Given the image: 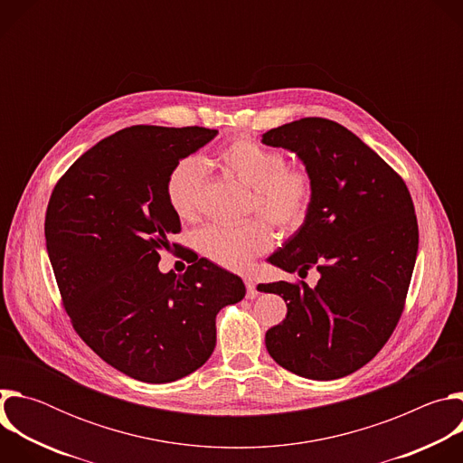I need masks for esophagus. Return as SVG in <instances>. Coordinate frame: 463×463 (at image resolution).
Segmentation results:
<instances>
[{
  "label": "esophagus",
  "instance_id": "1",
  "mask_svg": "<svg viewBox=\"0 0 463 463\" xmlns=\"http://www.w3.org/2000/svg\"><path fill=\"white\" fill-rule=\"evenodd\" d=\"M245 288H247V297H249V298H254V297L258 295L256 284H254V279H252V277H245Z\"/></svg>",
  "mask_w": 463,
  "mask_h": 463
}]
</instances>
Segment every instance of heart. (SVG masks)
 <instances>
[{"label":"heart","mask_w":463,"mask_h":463,"mask_svg":"<svg viewBox=\"0 0 463 463\" xmlns=\"http://www.w3.org/2000/svg\"><path fill=\"white\" fill-rule=\"evenodd\" d=\"M218 166L249 188L247 207L284 234L298 231L313 205L315 183L304 165H286L282 152L249 137H238L216 154ZM203 166L195 157L177 161L165 181L166 202L181 220L195 216ZM195 249L227 269H241L268 250L271 232L260 220L236 225H207L195 234Z\"/></svg>","instance_id":"b5f03b06"}]
</instances>
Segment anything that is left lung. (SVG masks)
<instances>
[{"mask_svg":"<svg viewBox=\"0 0 463 463\" xmlns=\"http://www.w3.org/2000/svg\"><path fill=\"white\" fill-rule=\"evenodd\" d=\"M261 143L298 156L315 195L304 225L268 261L320 280L260 284L288 304L266 348L286 370L317 381L345 377L390 339L403 313L418 254V220L405 181L345 126L306 117Z\"/></svg>","mask_w":463,"mask_h":463,"instance_id":"8db88e82","label":"left lung"}]
</instances>
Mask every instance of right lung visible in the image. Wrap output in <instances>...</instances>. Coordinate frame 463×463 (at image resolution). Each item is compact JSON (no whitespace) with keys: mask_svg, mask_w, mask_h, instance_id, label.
Listing matches in <instances>:
<instances>
[{"mask_svg":"<svg viewBox=\"0 0 463 463\" xmlns=\"http://www.w3.org/2000/svg\"><path fill=\"white\" fill-rule=\"evenodd\" d=\"M216 136L200 126L124 128L70 166L47 205V252L75 332L145 383H172L203 366L218 311L245 297L241 279L207 258L179 277L157 266L181 231L166 175Z\"/></svg>","mask_w":463,"mask_h":463,"instance_id":"obj_1","label":"right lung"}]
</instances>
